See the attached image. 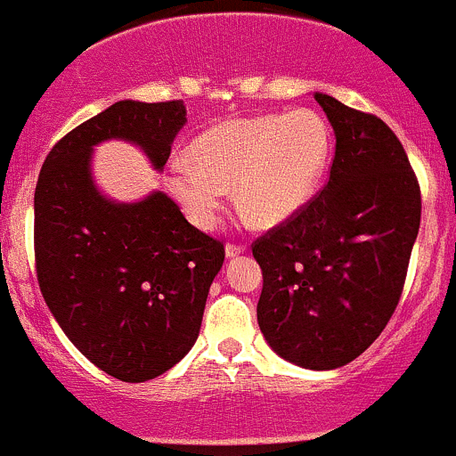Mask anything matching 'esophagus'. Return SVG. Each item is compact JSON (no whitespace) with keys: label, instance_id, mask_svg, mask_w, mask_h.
Here are the masks:
<instances>
[{"label":"esophagus","instance_id":"34e87169","mask_svg":"<svg viewBox=\"0 0 456 456\" xmlns=\"http://www.w3.org/2000/svg\"><path fill=\"white\" fill-rule=\"evenodd\" d=\"M247 251V245H233V242H229L227 247H224V256L227 257H238L240 254H245Z\"/></svg>","mask_w":456,"mask_h":456}]
</instances>
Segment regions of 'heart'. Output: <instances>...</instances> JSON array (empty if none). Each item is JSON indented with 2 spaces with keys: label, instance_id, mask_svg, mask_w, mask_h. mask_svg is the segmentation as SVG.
Listing matches in <instances>:
<instances>
[{
  "label": "heart",
  "instance_id": "1",
  "mask_svg": "<svg viewBox=\"0 0 456 456\" xmlns=\"http://www.w3.org/2000/svg\"><path fill=\"white\" fill-rule=\"evenodd\" d=\"M330 130L314 110L233 118L202 132L167 167V190L187 218L214 229L227 187L265 227L291 220L314 199L330 160Z\"/></svg>",
  "mask_w": 456,
  "mask_h": 456
}]
</instances>
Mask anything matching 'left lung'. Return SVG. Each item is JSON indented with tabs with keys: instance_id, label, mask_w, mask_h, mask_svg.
<instances>
[{
	"instance_id": "8db88e82",
	"label": "left lung",
	"mask_w": 456,
	"mask_h": 456,
	"mask_svg": "<svg viewBox=\"0 0 456 456\" xmlns=\"http://www.w3.org/2000/svg\"><path fill=\"white\" fill-rule=\"evenodd\" d=\"M335 134L320 196L254 245L257 324L282 360L333 370L388 324L419 233L421 196L402 142L381 118L315 92Z\"/></svg>"
}]
</instances>
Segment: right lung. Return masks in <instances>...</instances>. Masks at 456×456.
Returning a JSON list of instances; mask_svg holds the SVG:
<instances>
[{
  "label": "right lung",
  "instance_id": "add662e5",
  "mask_svg": "<svg viewBox=\"0 0 456 456\" xmlns=\"http://www.w3.org/2000/svg\"><path fill=\"white\" fill-rule=\"evenodd\" d=\"M185 123L183 101H117L63 136L37 181L45 305L92 364L130 384L163 375L191 351L224 249L163 191L132 202L105 196L92 156L101 142L126 141L163 172Z\"/></svg>",
  "mask_w": 456,
  "mask_h": 456
}]
</instances>
